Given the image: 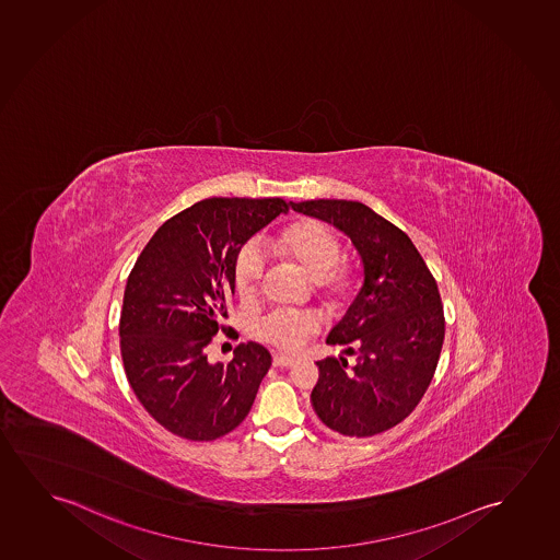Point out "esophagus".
Listing matches in <instances>:
<instances>
[{
  "label": "esophagus",
  "mask_w": 560,
  "mask_h": 560,
  "mask_svg": "<svg viewBox=\"0 0 560 560\" xmlns=\"http://www.w3.org/2000/svg\"><path fill=\"white\" fill-rule=\"evenodd\" d=\"M294 362H296L294 358L287 357V354H281V352L273 354V365H277V368H291Z\"/></svg>",
  "instance_id": "34e87169"
}]
</instances>
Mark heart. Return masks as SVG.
Masks as SVG:
<instances>
[{
    "label": "heart",
    "mask_w": 560,
    "mask_h": 560,
    "mask_svg": "<svg viewBox=\"0 0 560 560\" xmlns=\"http://www.w3.org/2000/svg\"><path fill=\"white\" fill-rule=\"evenodd\" d=\"M271 250L289 259L314 279L317 292L327 301H337L349 289V276L337 266L341 244L331 231L316 221H296L284 228L271 241ZM264 277V261L252 244H244L233 261V283L243 299H252L259 291ZM322 317L312 310L277 308L258 322L261 341L281 350L301 349L302 342L319 331Z\"/></svg>",
    "instance_id": "1"
}]
</instances>
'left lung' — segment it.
Listing matches in <instances>:
<instances>
[{"label": "left lung", "mask_w": 560, "mask_h": 560, "mask_svg": "<svg viewBox=\"0 0 560 560\" xmlns=\"http://www.w3.org/2000/svg\"><path fill=\"white\" fill-rule=\"evenodd\" d=\"M349 236L364 283L327 345L345 357L316 362L312 406L329 430L372 438L395 428L430 387L445 339L438 283L405 231L352 200L291 202ZM347 355L355 357L349 365Z\"/></svg>", "instance_id": "8db88e82"}]
</instances>
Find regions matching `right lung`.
I'll return each mask as SVG.
<instances>
[{
  "label": "right lung",
  "mask_w": 560,
  "mask_h": 560,
  "mask_svg": "<svg viewBox=\"0 0 560 560\" xmlns=\"http://www.w3.org/2000/svg\"><path fill=\"white\" fill-rule=\"evenodd\" d=\"M283 198H208L167 219L130 271L121 357L130 387L155 422L188 441L228 435L250 412L271 354L241 342L229 364L208 347L225 331L236 252L287 213Z\"/></svg>",
  "instance_id": "1"
}]
</instances>
